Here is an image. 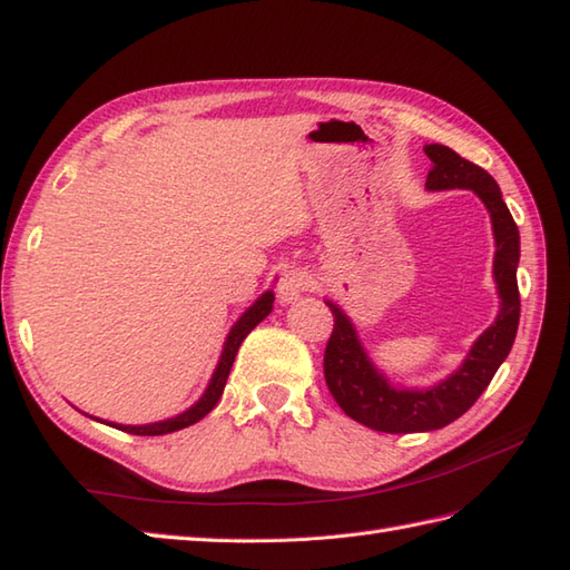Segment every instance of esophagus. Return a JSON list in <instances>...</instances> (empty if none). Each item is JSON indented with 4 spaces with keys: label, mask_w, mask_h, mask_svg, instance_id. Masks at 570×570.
I'll list each match as a JSON object with an SVG mask.
<instances>
[{
    "label": "esophagus",
    "mask_w": 570,
    "mask_h": 570,
    "mask_svg": "<svg viewBox=\"0 0 570 570\" xmlns=\"http://www.w3.org/2000/svg\"><path fill=\"white\" fill-rule=\"evenodd\" d=\"M311 274L304 269H286L282 276H278L276 292L282 304H294L296 298L304 296L306 292H311Z\"/></svg>",
    "instance_id": "1"
}]
</instances>
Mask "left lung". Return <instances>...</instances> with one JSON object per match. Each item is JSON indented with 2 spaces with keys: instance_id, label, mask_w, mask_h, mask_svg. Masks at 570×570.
Returning a JSON list of instances; mask_svg holds the SVG:
<instances>
[{
  "instance_id": "1",
  "label": "left lung",
  "mask_w": 570,
  "mask_h": 570,
  "mask_svg": "<svg viewBox=\"0 0 570 570\" xmlns=\"http://www.w3.org/2000/svg\"><path fill=\"white\" fill-rule=\"evenodd\" d=\"M426 156L433 168L426 178L429 190L470 188L488 205L494 229V282L502 298L498 318L472 345L463 367L445 382L426 392L394 390L382 374L372 367L362 350L353 323L328 301L333 313V333L323 355L325 384L345 414L362 426L382 433H416L435 431L460 419L488 390L494 372L510 355L519 325V229L514 217L502 200V190L485 168L472 164L443 144H429Z\"/></svg>"
}]
</instances>
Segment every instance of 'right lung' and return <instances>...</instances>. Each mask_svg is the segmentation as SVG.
Wrapping results in <instances>:
<instances>
[{
	"label": "right lung",
	"instance_id": "add662e5",
	"mask_svg": "<svg viewBox=\"0 0 570 570\" xmlns=\"http://www.w3.org/2000/svg\"><path fill=\"white\" fill-rule=\"evenodd\" d=\"M272 304H274V294L266 292V294L257 301V304H254V306L245 313V316H242V318L235 323V328L229 331V335H227L225 350H223V355H220V362H217V370H215V374H213L208 390H205V394L200 396L198 404H193L188 411H184V414L168 419V421L147 423V426H117V423H115V429L127 431V433H135V435H164V433H171V431H178V429H186V426H190V423L200 421L205 414H210V411L215 409V404L220 402L223 390H225V382H227V374H229V367H233V362H235V355H237V350H239L242 341H245V337H247L254 328H257V325H259L266 316H269V313H272Z\"/></svg>",
	"mask_w": 570,
	"mask_h": 570
}]
</instances>
